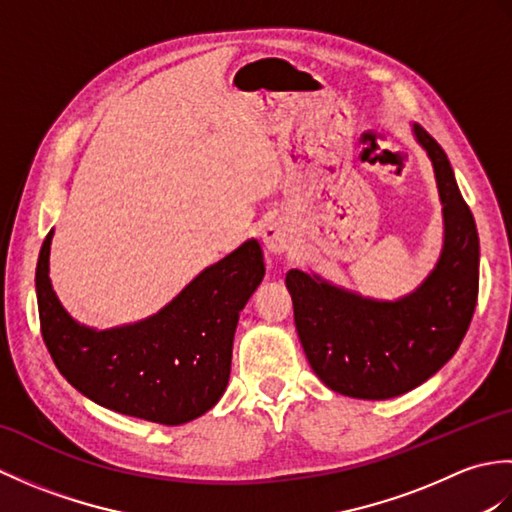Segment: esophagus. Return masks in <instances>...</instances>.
I'll list each match as a JSON object with an SVG mask.
<instances>
[{
	"label": "esophagus",
	"mask_w": 512,
	"mask_h": 512,
	"mask_svg": "<svg viewBox=\"0 0 512 512\" xmlns=\"http://www.w3.org/2000/svg\"><path fill=\"white\" fill-rule=\"evenodd\" d=\"M262 239H264V246L270 250L273 255H281L286 253L290 248V233L286 226H281L279 222H268L262 228Z\"/></svg>",
	"instance_id": "esophagus-1"
}]
</instances>
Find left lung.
Segmentation results:
<instances>
[{
  "instance_id": "8db88e82",
  "label": "left lung",
  "mask_w": 512,
  "mask_h": 512,
  "mask_svg": "<svg viewBox=\"0 0 512 512\" xmlns=\"http://www.w3.org/2000/svg\"><path fill=\"white\" fill-rule=\"evenodd\" d=\"M431 158L444 217L436 268L396 301H376L290 270L286 286L308 363L343 396L385 400L422 385L458 352L469 330L480 286V239L469 204L455 182L444 149L413 125Z\"/></svg>"
}]
</instances>
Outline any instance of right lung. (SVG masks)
I'll return each mask as SVG.
<instances>
[{"label":"right lung","mask_w":512,"mask_h":512,"mask_svg":"<svg viewBox=\"0 0 512 512\" xmlns=\"http://www.w3.org/2000/svg\"><path fill=\"white\" fill-rule=\"evenodd\" d=\"M50 231L37 262L41 334L54 365L96 405L158 424H184L222 398L239 312L264 279L248 239L209 266L154 317L112 330L74 321L50 281Z\"/></svg>","instance_id":"add662e5"}]
</instances>
